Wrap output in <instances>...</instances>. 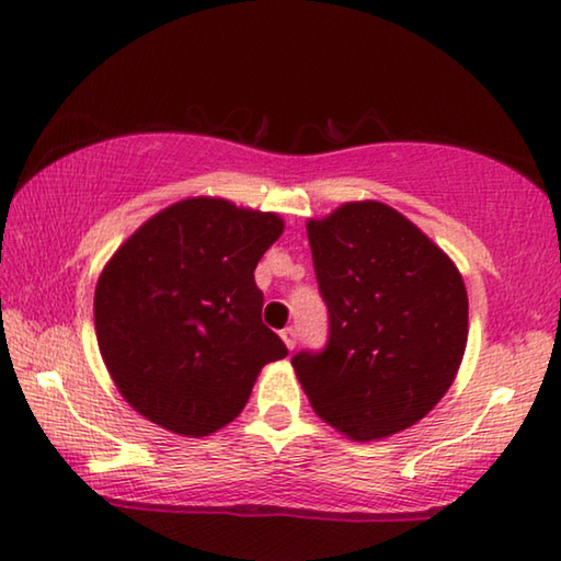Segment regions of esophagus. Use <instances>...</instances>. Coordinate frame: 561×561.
Returning <instances> with one entry per match:
<instances>
[{
    "label": "esophagus",
    "mask_w": 561,
    "mask_h": 561,
    "mask_svg": "<svg viewBox=\"0 0 561 561\" xmlns=\"http://www.w3.org/2000/svg\"><path fill=\"white\" fill-rule=\"evenodd\" d=\"M282 341H284V346H287L289 351L294 348V346H297V329H291V327H287V329H284L282 331Z\"/></svg>",
    "instance_id": "34e87169"
}]
</instances>
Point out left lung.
<instances>
[{
    "label": "left lung",
    "mask_w": 561,
    "mask_h": 561,
    "mask_svg": "<svg viewBox=\"0 0 561 561\" xmlns=\"http://www.w3.org/2000/svg\"><path fill=\"white\" fill-rule=\"evenodd\" d=\"M329 344L297 354L311 408L351 440L411 428L448 393L468 346L460 270L391 205L356 201L307 220Z\"/></svg>",
    "instance_id": "1"
}]
</instances>
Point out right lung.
Instances as JSON below:
<instances>
[{"mask_svg": "<svg viewBox=\"0 0 561 561\" xmlns=\"http://www.w3.org/2000/svg\"><path fill=\"white\" fill-rule=\"evenodd\" d=\"M277 213L197 195L163 207L106 262L93 294L103 364L133 411L185 438L242 413L287 346L262 324L254 267L279 240Z\"/></svg>", "mask_w": 561, "mask_h": 561, "instance_id": "right-lung-1", "label": "right lung"}]
</instances>
